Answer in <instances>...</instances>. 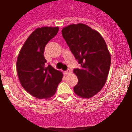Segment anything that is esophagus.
<instances>
[{"instance_id": "esophagus-1", "label": "esophagus", "mask_w": 132, "mask_h": 132, "mask_svg": "<svg viewBox=\"0 0 132 132\" xmlns=\"http://www.w3.org/2000/svg\"><path fill=\"white\" fill-rule=\"evenodd\" d=\"M64 73H65V74H66V75L71 74V73H72V71L68 69V70H66V71H65V72H64Z\"/></svg>"}]
</instances>
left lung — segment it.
I'll use <instances>...</instances> for the list:
<instances>
[{"label":"left lung","mask_w":132,"mask_h":132,"mask_svg":"<svg viewBox=\"0 0 132 132\" xmlns=\"http://www.w3.org/2000/svg\"><path fill=\"white\" fill-rule=\"evenodd\" d=\"M62 36L79 63L73 72L78 78L74 92L81 98H90L101 91L106 83L111 55L101 35L83 23L64 27Z\"/></svg>","instance_id":"8db88e82"}]
</instances>
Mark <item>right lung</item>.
Segmentation results:
<instances>
[{
  "label": "right lung",
  "instance_id": "1",
  "mask_svg": "<svg viewBox=\"0 0 132 132\" xmlns=\"http://www.w3.org/2000/svg\"><path fill=\"white\" fill-rule=\"evenodd\" d=\"M59 31V27H43L32 32L18 55L16 69L22 86L31 95L42 99L55 94L63 73L47 65L45 46Z\"/></svg>",
  "mask_w": 132,
  "mask_h": 132
}]
</instances>
